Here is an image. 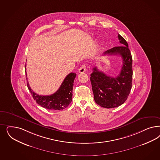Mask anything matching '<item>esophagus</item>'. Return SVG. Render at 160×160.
I'll return each mask as SVG.
<instances>
[{
    "mask_svg": "<svg viewBox=\"0 0 160 160\" xmlns=\"http://www.w3.org/2000/svg\"><path fill=\"white\" fill-rule=\"evenodd\" d=\"M87 71V68H86V65L85 64L82 65L81 67L79 68V73H83V72H86Z\"/></svg>",
    "mask_w": 160,
    "mask_h": 160,
    "instance_id": "34e87169",
    "label": "esophagus"
}]
</instances>
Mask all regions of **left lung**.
<instances>
[{"label": "left lung", "instance_id": "obj_1", "mask_svg": "<svg viewBox=\"0 0 160 160\" xmlns=\"http://www.w3.org/2000/svg\"><path fill=\"white\" fill-rule=\"evenodd\" d=\"M122 46L114 47L104 52V55H120L122 67L117 77L107 76L97 67L93 68L91 74L94 100L101 107L106 108L118 107L127 99L132 87V59L127 41L118 35Z\"/></svg>", "mask_w": 160, "mask_h": 160}]
</instances>
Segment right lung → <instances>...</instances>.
Masks as SVG:
<instances>
[{"mask_svg":"<svg viewBox=\"0 0 160 160\" xmlns=\"http://www.w3.org/2000/svg\"><path fill=\"white\" fill-rule=\"evenodd\" d=\"M26 67V66H25ZM77 74L71 72L64 79L56 92L51 95H39L31 89L27 79V86L36 102L43 108L49 110H62L67 108L72 101L73 81Z\"/></svg>","mask_w":160,"mask_h":160,"instance_id":"obj_1","label":"right lung"}]
</instances>
